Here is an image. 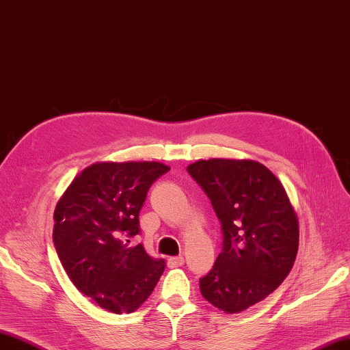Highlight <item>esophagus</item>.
Masks as SVG:
<instances>
[{
	"label": "esophagus",
	"instance_id": "1",
	"mask_svg": "<svg viewBox=\"0 0 350 350\" xmlns=\"http://www.w3.org/2000/svg\"><path fill=\"white\" fill-rule=\"evenodd\" d=\"M185 264V258L183 256H172L168 258V267L176 268V267H182Z\"/></svg>",
	"mask_w": 350,
	"mask_h": 350
}]
</instances>
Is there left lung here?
<instances>
[{"label": "left lung", "mask_w": 350, "mask_h": 350, "mask_svg": "<svg viewBox=\"0 0 350 350\" xmlns=\"http://www.w3.org/2000/svg\"><path fill=\"white\" fill-rule=\"evenodd\" d=\"M219 221L224 243L201 295L225 313H240L270 295L298 252V217L280 180L254 159H200L188 165Z\"/></svg>", "instance_id": "obj_1"}]
</instances>
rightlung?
I'll list each match as a JSON object with an SVG mask.
<instances>
[{
    "label": "right lung",
    "mask_w": 350,
    "mask_h": 350,
    "mask_svg": "<svg viewBox=\"0 0 350 350\" xmlns=\"http://www.w3.org/2000/svg\"><path fill=\"white\" fill-rule=\"evenodd\" d=\"M168 170L157 161L95 162L75 177L56 204V254L72 285L104 310L135 312L164 271V259L122 239L140 232L146 195Z\"/></svg>",
    "instance_id": "obj_1"
}]
</instances>
